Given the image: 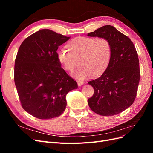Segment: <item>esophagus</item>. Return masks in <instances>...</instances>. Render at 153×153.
<instances>
[{"label": "esophagus", "instance_id": "esophagus-1", "mask_svg": "<svg viewBox=\"0 0 153 153\" xmlns=\"http://www.w3.org/2000/svg\"><path fill=\"white\" fill-rule=\"evenodd\" d=\"M77 84H78V85H79V86H81V85H82L83 84H84V82H83V81H82V80H78L77 81Z\"/></svg>", "mask_w": 153, "mask_h": 153}]
</instances>
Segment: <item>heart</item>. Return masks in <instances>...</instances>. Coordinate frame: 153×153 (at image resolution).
I'll use <instances>...</instances> for the list:
<instances>
[{"instance_id": "1", "label": "heart", "mask_w": 153, "mask_h": 153, "mask_svg": "<svg viewBox=\"0 0 153 153\" xmlns=\"http://www.w3.org/2000/svg\"><path fill=\"white\" fill-rule=\"evenodd\" d=\"M69 48L62 47L57 51L59 61L66 70L72 71L80 63L83 66L74 73V76L84 79L103 73L110 62L112 47L105 38L96 39L90 37H78L68 44Z\"/></svg>"}]
</instances>
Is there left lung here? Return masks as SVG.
I'll return each instance as SVG.
<instances>
[{
  "instance_id": "1",
  "label": "left lung",
  "mask_w": 153,
  "mask_h": 153,
  "mask_svg": "<svg viewBox=\"0 0 153 153\" xmlns=\"http://www.w3.org/2000/svg\"><path fill=\"white\" fill-rule=\"evenodd\" d=\"M87 36L108 39L112 47V58L104 73L88 82L94 90L88 105L97 114L117 115L129 107L136 98L140 80L137 50L131 39L113 26H103Z\"/></svg>"
}]
</instances>
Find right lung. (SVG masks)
Segmentation results:
<instances>
[{
  "instance_id": "add662e5",
  "label": "right lung",
  "mask_w": 153,
  "mask_h": 153,
  "mask_svg": "<svg viewBox=\"0 0 153 153\" xmlns=\"http://www.w3.org/2000/svg\"><path fill=\"white\" fill-rule=\"evenodd\" d=\"M70 37L50 29L36 32L21 44L15 62L14 80L22 106L40 119L61 115L66 109V96L77 89L76 81L61 68L59 46Z\"/></svg>"
}]
</instances>
